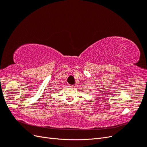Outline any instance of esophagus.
<instances>
[{
  "mask_svg": "<svg viewBox=\"0 0 147 147\" xmlns=\"http://www.w3.org/2000/svg\"><path fill=\"white\" fill-rule=\"evenodd\" d=\"M69 87H70V88H74V85H71V84H69Z\"/></svg>",
  "mask_w": 147,
  "mask_h": 147,
  "instance_id": "esophagus-1",
  "label": "esophagus"
}]
</instances>
